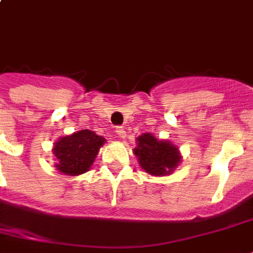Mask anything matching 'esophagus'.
Here are the masks:
<instances>
[{
  "instance_id": "1",
  "label": "esophagus",
  "mask_w": 253,
  "mask_h": 253,
  "mask_svg": "<svg viewBox=\"0 0 253 253\" xmlns=\"http://www.w3.org/2000/svg\"><path fill=\"white\" fill-rule=\"evenodd\" d=\"M115 132H117V135H118V136L121 139H126L127 134H126V131L123 130V127H117V130H115Z\"/></svg>"
}]
</instances>
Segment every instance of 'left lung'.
I'll return each instance as SVG.
<instances>
[{"label": "left lung", "mask_w": 253, "mask_h": 253, "mask_svg": "<svg viewBox=\"0 0 253 253\" xmlns=\"http://www.w3.org/2000/svg\"><path fill=\"white\" fill-rule=\"evenodd\" d=\"M139 166L151 176L163 177L172 174L182 162V156L176 144L169 140H163L146 132L136 138L134 150Z\"/></svg>", "instance_id": "1"}]
</instances>
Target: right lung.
I'll use <instances>...</instances> for the list:
<instances>
[{
  "mask_svg": "<svg viewBox=\"0 0 253 253\" xmlns=\"http://www.w3.org/2000/svg\"><path fill=\"white\" fill-rule=\"evenodd\" d=\"M106 139L91 130H80L53 143L55 168L67 176H80L91 168Z\"/></svg>",
  "mask_w": 253,
  "mask_h": 253,
  "instance_id": "add662e5",
  "label": "right lung"
}]
</instances>
